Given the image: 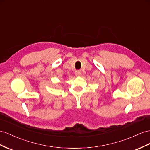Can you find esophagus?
I'll use <instances>...</instances> for the list:
<instances>
[{
    "label": "esophagus",
    "mask_w": 150,
    "mask_h": 150,
    "mask_svg": "<svg viewBox=\"0 0 150 150\" xmlns=\"http://www.w3.org/2000/svg\"><path fill=\"white\" fill-rule=\"evenodd\" d=\"M82 75V71L80 70H76L75 71V75L76 76H80Z\"/></svg>",
    "instance_id": "esophagus-1"
}]
</instances>
